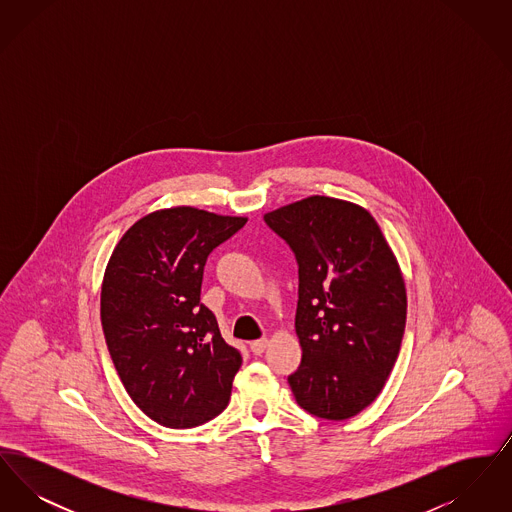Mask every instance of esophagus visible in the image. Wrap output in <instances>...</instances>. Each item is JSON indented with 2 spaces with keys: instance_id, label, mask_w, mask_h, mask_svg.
I'll list each match as a JSON object with an SVG mask.
<instances>
[{
  "instance_id": "34e87169",
  "label": "esophagus",
  "mask_w": 512,
  "mask_h": 512,
  "mask_svg": "<svg viewBox=\"0 0 512 512\" xmlns=\"http://www.w3.org/2000/svg\"><path fill=\"white\" fill-rule=\"evenodd\" d=\"M268 341L263 338V340H255L249 343V347H251V351L255 353V355H261V353H265V349H267Z\"/></svg>"
}]
</instances>
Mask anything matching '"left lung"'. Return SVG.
Wrapping results in <instances>:
<instances>
[{
    "label": "left lung",
    "instance_id": "obj_1",
    "mask_svg": "<svg viewBox=\"0 0 512 512\" xmlns=\"http://www.w3.org/2000/svg\"><path fill=\"white\" fill-rule=\"evenodd\" d=\"M265 222L299 267L295 401L318 418H351L380 395L401 349L407 293L395 255L366 209L334 197L311 195Z\"/></svg>",
    "mask_w": 512,
    "mask_h": 512
}]
</instances>
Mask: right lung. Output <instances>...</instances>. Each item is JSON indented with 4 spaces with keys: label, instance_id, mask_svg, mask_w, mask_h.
<instances>
[{
    "label": "right lung",
    "instance_id": "obj_1",
    "mask_svg": "<svg viewBox=\"0 0 512 512\" xmlns=\"http://www.w3.org/2000/svg\"><path fill=\"white\" fill-rule=\"evenodd\" d=\"M244 217L172 207L134 222L115 247L101 286V326L132 401L161 426L194 428L222 413L242 366L199 301L215 247Z\"/></svg>",
    "mask_w": 512,
    "mask_h": 512
}]
</instances>
